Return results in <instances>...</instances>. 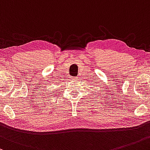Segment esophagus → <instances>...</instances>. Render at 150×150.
Wrapping results in <instances>:
<instances>
[{"label": "esophagus", "instance_id": "34e87169", "mask_svg": "<svg viewBox=\"0 0 150 150\" xmlns=\"http://www.w3.org/2000/svg\"><path fill=\"white\" fill-rule=\"evenodd\" d=\"M72 80H77V77H74V78H71Z\"/></svg>", "mask_w": 150, "mask_h": 150}]
</instances>
